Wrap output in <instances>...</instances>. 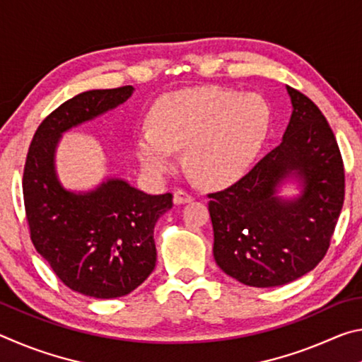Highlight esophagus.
Here are the masks:
<instances>
[{
  "instance_id": "obj_1",
  "label": "esophagus",
  "mask_w": 362,
  "mask_h": 362,
  "mask_svg": "<svg viewBox=\"0 0 362 362\" xmlns=\"http://www.w3.org/2000/svg\"><path fill=\"white\" fill-rule=\"evenodd\" d=\"M193 201V196L187 193L185 189H177L174 193V204H187V203H192Z\"/></svg>"
}]
</instances>
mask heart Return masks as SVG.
<instances>
[{"mask_svg":"<svg viewBox=\"0 0 362 362\" xmlns=\"http://www.w3.org/2000/svg\"><path fill=\"white\" fill-rule=\"evenodd\" d=\"M150 124L134 136L146 173L164 175L174 166L175 150L185 148L183 161L193 179L220 187L240 179L260 155L272 108L260 94L204 86L164 97L151 108Z\"/></svg>","mask_w":362,"mask_h":362,"instance_id":"obj_1","label":"heart"}]
</instances>
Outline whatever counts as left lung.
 I'll return each mask as SVG.
<instances>
[{
	"instance_id": "1",
	"label": "left lung",
	"mask_w": 362,
	"mask_h": 362,
	"mask_svg": "<svg viewBox=\"0 0 362 362\" xmlns=\"http://www.w3.org/2000/svg\"><path fill=\"white\" fill-rule=\"evenodd\" d=\"M286 90L292 113L281 144L235 185L209 194L214 259L252 287L283 286L311 272L327 252L345 198L329 122L308 97ZM287 185L296 193L283 195Z\"/></svg>"
}]
</instances>
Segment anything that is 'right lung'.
<instances>
[{
	"instance_id": "add662e5",
	"label": "right lung",
	"mask_w": 362,
	"mask_h": 362,
	"mask_svg": "<svg viewBox=\"0 0 362 362\" xmlns=\"http://www.w3.org/2000/svg\"><path fill=\"white\" fill-rule=\"evenodd\" d=\"M132 86L86 90L62 103L36 129L23 170L30 235L36 252L71 291L94 298L127 296L156 265L153 230L173 194H148L116 175L90 189H69L56 153L65 132L112 112Z\"/></svg>"
}]
</instances>
